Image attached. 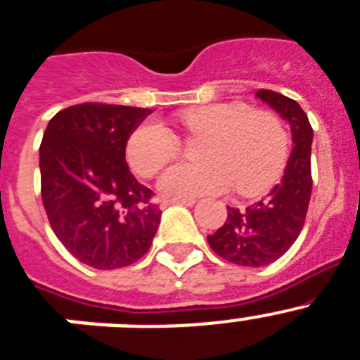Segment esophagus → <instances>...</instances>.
<instances>
[{
    "mask_svg": "<svg viewBox=\"0 0 360 360\" xmlns=\"http://www.w3.org/2000/svg\"><path fill=\"white\" fill-rule=\"evenodd\" d=\"M195 203L194 198H185V199H165L162 201V207H170V205H188V207H192V205Z\"/></svg>",
    "mask_w": 360,
    "mask_h": 360,
    "instance_id": "1",
    "label": "esophagus"
}]
</instances>
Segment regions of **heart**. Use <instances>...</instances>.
I'll list each match as a JSON object with an SVG mask.
<instances>
[{
    "instance_id": "b5f03b06",
    "label": "heart",
    "mask_w": 360,
    "mask_h": 360,
    "mask_svg": "<svg viewBox=\"0 0 360 360\" xmlns=\"http://www.w3.org/2000/svg\"><path fill=\"white\" fill-rule=\"evenodd\" d=\"M181 122L192 137L203 139V165L172 166L159 188L172 199L223 194L234 185L241 195H258L282 174L289 155V134L274 111L245 102H217L185 111ZM181 152V139L159 120H146L126 144L129 166L152 177Z\"/></svg>"
}]
</instances>
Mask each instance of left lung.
Here are the masks:
<instances>
[{
  "instance_id": "1",
  "label": "left lung",
  "mask_w": 360,
  "mask_h": 360,
  "mask_svg": "<svg viewBox=\"0 0 360 360\" xmlns=\"http://www.w3.org/2000/svg\"><path fill=\"white\" fill-rule=\"evenodd\" d=\"M256 95L291 124L295 148L282 181L258 203L245 208L226 207V221L207 236L208 245L217 256L243 267H264L288 252L306 223L313 188V128L307 115L297 101L282 93L259 89Z\"/></svg>"
}]
</instances>
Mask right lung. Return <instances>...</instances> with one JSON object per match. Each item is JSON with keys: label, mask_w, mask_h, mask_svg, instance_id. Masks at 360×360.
<instances>
[{"label": "right lung", "mask_w": 360, "mask_h": 360, "mask_svg": "<svg viewBox=\"0 0 360 360\" xmlns=\"http://www.w3.org/2000/svg\"><path fill=\"white\" fill-rule=\"evenodd\" d=\"M152 111L84 102L58 111L40 144L41 201L62 245L110 271L143 258L161 223L153 192L126 165V143Z\"/></svg>", "instance_id": "1"}]
</instances>
